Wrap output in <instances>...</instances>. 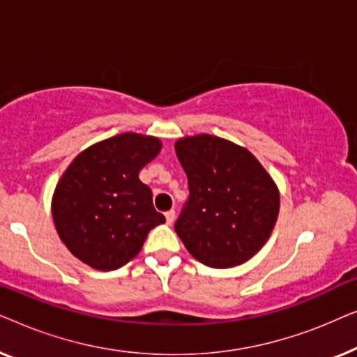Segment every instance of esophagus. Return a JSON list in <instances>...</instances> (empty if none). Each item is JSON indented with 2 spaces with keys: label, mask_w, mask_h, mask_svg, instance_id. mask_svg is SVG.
Here are the masks:
<instances>
[{
  "label": "esophagus",
  "mask_w": 357,
  "mask_h": 357,
  "mask_svg": "<svg viewBox=\"0 0 357 357\" xmlns=\"http://www.w3.org/2000/svg\"><path fill=\"white\" fill-rule=\"evenodd\" d=\"M175 219V211L174 209H169L167 213H165V221H167V224H172Z\"/></svg>",
  "instance_id": "obj_1"
}]
</instances>
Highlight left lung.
I'll return each instance as SVG.
<instances>
[{
	"mask_svg": "<svg viewBox=\"0 0 357 357\" xmlns=\"http://www.w3.org/2000/svg\"><path fill=\"white\" fill-rule=\"evenodd\" d=\"M188 178V199L175 221L187 250L211 268H231L252 258L270 237L280 211V192L247 149L198 135L175 143Z\"/></svg>",
	"mask_w": 357,
	"mask_h": 357,
	"instance_id": "8db88e82",
	"label": "left lung"
}]
</instances>
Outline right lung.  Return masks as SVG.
<instances>
[{"mask_svg":"<svg viewBox=\"0 0 357 357\" xmlns=\"http://www.w3.org/2000/svg\"><path fill=\"white\" fill-rule=\"evenodd\" d=\"M160 151L151 136L121 133L77 155L52 202L58 236L81 261L119 270L138 255L151 229L165 222L139 170Z\"/></svg>","mask_w":357,"mask_h":357,"instance_id":"1","label":"right lung"}]
</instances>
